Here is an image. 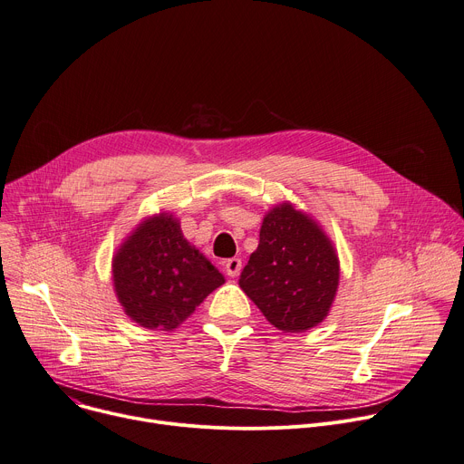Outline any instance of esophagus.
Listing matches in <instances>:
<instances>
[{"label": "esophagus", "instance_id": "1", "mask_svg": "<svg viewBox=\"0 0 464 464\" xmlns=\"http://www.w3.org/2000/svg\"><path fill=\"white\" fill-rule=\"evenodd\" d=\"M224 266H226V274H227L229 277H237V276L240 274V270H242V261L237 259V257H233V259H227V261L224 263Z\"/></svg>", "mask_w": 464, "mask_h": 464}]
</instances>
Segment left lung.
Wrapping results in <instances>:
<instances>
[{
    "label": "left lung",
    "instance_id": "1",
    "mask_svg": "<svg viewBox=\"0 0 464 464\" xmlns=\"http://www.w3.org/2000/svg\"><path fill=\"white\" fill-rule=\"evenodd\" d=\"M238 285L272 325L300 333L327 316L339 259L320 227L285 203L266 215Z\"/></svg>",
    "mask_w": 464,
    "mask_h": 464
}]
</instances>
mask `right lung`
I'll use <instances>...</instances> for the list:
<instances>
[{
    "label": "right lung",
    "mask_w": 464,
    "mask_h": 464,
    "mask_svg": "<svg viewBox=\"0 0 464 464\" xmlns=\"http://www.w3.org/2000/svg\"><path fill=\"white\" fill-rule=\"evenodd\" d=\"M118 300L146 329H176L224 276L192 247L179 224L160 215L144 222L112 261Z\"/></svg>",
    "instance_id": "right-lung-1"
}]
</instances>
